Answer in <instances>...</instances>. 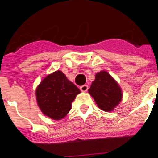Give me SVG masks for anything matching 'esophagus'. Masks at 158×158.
<instances>
[{
	"label": "esophagus",
	"mask_w": 158,
	"mask_h": 158,
	"mask_svg": "<svg viewBox=\"0 0 158 158\" xmlns=\"http://www.w3.org/2000/svg\"><path fill=\"white\" fill-rule=\"evenodd\" d=\"M80 89H81V92L85 93V92L88 91V89H89V86H88L87 85H84L81 86Z\"/></svg>",
	"instance_id": "1"
}]
</instances>
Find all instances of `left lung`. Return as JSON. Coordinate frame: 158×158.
<instances>
[{
  "label": "left lung",
  "instance_id": "obj_1",
  "mask_svg": "<svg viewBox=\"0 0 158 158\" xmlns=\"http://www.w3.org/2000/svg\"><path fill=\"white\" fill-rule=\"evenodd\" d=\"M89 93L93 96L99 108L104 111H112L119 104L123 92L116 81L107 72L97 73L92 82Z\"/></svg>",
  "mask_w": 158,
  "mask_h": 158
}]
</instances>
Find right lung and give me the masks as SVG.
<instances>
[{
	"instance_id": "obj_1",
	"label": "right lung",
	"mask_w": 158,
	"mask_h": 158,
	"mask_svg": "<svg viewBox=\"0 0 158 158\" xmlns=\"http://www.w3.org/2000/svg\"><path fill=\"white\" fill-rule=\"evenodd\" d=\"M81 93L62 71L57 70L44 77L35 90L37 104L43 114L54 120L67 115L72 102Z\"/></svg>"
}]
</instances>
